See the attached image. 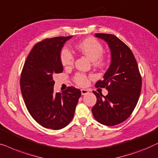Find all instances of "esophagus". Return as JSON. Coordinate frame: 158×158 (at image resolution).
I'll return each instance as SVG.
<instances>
[{
  "label": "esophagus",
  "mask_w": 158,
  "mask_h": 158,
  "mask_svg": "<svg viewBox=\"0 0 158 158\" xmlns=\"http://www.w3.org/2000/svg\"><path fill=\"white\" fill-rule=\"evenodd\" d=\"M81 92L82 95H85L86 94H88L89 91L87 89H81Z\"/></svg>",
  "instance_id": "34e87169"
}]
</instances>
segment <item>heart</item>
Returning <instances> with one entry per match:
<instances>
[{
	"mask_svg": "<svg viewBox=\"0 0 158 158\" xmlns=\"http://www.w3.org/2000/svg\"><path fill=\"white\" fill-rule=\"evenodd\" d=\"M76 49L94 61L96 65H102L104 59L102 57L103 54V46L99 41L94 38H88L80 42L75 46ZM60 61L64 66H72L74 62V56L68 48H63L60 52ZM74 81L79 86H84L88 84V77L84 74L78 73L74 76Z\"/></svg>",
	"mask_w": 158,
	"mask_h": 158,
	"instance_id": "heart-1",
	"label": "heart"
}]
</instances>
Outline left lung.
<instances>
[{"instance_id": "obj_1", "label": "left lung", "mask_w": 158, "mask_h": 158, "mask_svg": "<svg viewBox=\"0 0 158 158\" xmlns=\"http://www.w3.org/2000/svg\"><path fill=\"white\" fill-rule=\"evenodd\" d=\"M95 36L107 43L112 59L104 80L96 83L97 87L106 88L108 94L104 97L93 92L97 103L92 114L99 123L114 126L125 121L135 110L141 92V75L132 51L124 42L112 34H95Z\"/></svg>"}]
</instances>
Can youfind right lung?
Instances as JSON below:
<instances>
[{"instance_id": "add662e5", "label": "right lung", "mask_w": 158, "mask_h": 158, "mask_svg": "<svg viewBox=\"0 0 158 158\" xmlns=\"http://www.w3.org/2000/svg\"><path fill=\"white\" fill-rule=\"evenodd\" d=\"M72 36L46 39L37 43L28 54L21 72L20 85L26 108L40 125L56 130L74 117L81 91L69 86L62 93L54 92V77L63 72L60 52Z\"/></svg>"}]
</instances>
